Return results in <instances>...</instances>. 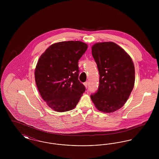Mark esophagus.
<instances>
[{
    "label": "esophagus",
    "instance_id": "esophagus-1",
    "mask_svg": "<svg viewBox=\"0 0 159 159\" xmlns=\"http://www.w3.org/2000/svg\"><path fill=\"white\" fill-rule=\"evenodd\" d=\"M84 86L86 87V88H88V82H84Z\"/></svg>",
    "mask_w": 159,
    "mask_h": 159
}]
</instances>
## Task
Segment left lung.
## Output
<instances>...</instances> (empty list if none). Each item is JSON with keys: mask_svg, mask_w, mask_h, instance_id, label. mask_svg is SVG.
I'll use <instances>...</instances> for the list:
<instances>
[{"mask_svg": "<svg viewBox=\"0 0 159 159\" xmlns=\"http://www.w3.org/2000/svg\"><path fill=\"white\" fill-rule=\"evenodd\" d=\"M92 54L98 69L99 83L91 99L99 111L112 113L123 106L134 88V62L123 49L112 42L94 44Z\"/></svg>", "mask_w": 159, "mask_h": 159, "instance_id": "left-lung-1", "label": "left lung"}]
</instances>
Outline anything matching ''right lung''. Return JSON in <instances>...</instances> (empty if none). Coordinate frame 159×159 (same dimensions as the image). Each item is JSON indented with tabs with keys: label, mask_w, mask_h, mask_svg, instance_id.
<instances>
[{
	"label": "right lung",
	"mask_w": 159,
	"mask_h": 159,
	"mask_svg": "<svg viewBox=\"0 0 159 159\" xmlns=\"http://www.w3.org/2000/svg\"><path fill=\"white\" fill-rule=\"evenodd\" d=\"M87 48L80 41L61 42L40 57L34 71L36 84L42 98L54 111L73 110L85 91L78 79V62Z\"/></svg>",
	"instance_id": "1"
}]
</instances>
